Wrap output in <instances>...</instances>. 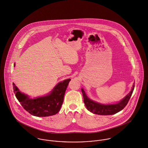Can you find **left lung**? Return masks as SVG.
<instances>
[{"label": "left lung", "mask_w": 148, "mask_h": 148, "mask_svg": "<svg viewBox=\"0 0 148 148\" xmlns=\"http://www.w3.org/2000/svg\"><path fill=\"white\" fill-rule=\"evenodd\" d=\"M134 88V85H133L132 90L128 95L118 103L113 105H102L97 103L89 99L84 89H82L81 90L83 94L84 103L88 110L94 114L98 115H112L120 112L126 106L132 96Z\"/></svg>", "instance_id": "obj_1"}]
</instances>
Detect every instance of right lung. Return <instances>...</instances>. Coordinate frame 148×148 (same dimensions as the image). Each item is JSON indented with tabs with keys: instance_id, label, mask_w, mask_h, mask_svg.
Segmentation results:
<instances>
[{
	"instance_id": "add662e5",
	"label": "right lung",
	"mask_w": 148,
	"mask_h": 148,
	"mask_svg": "<svg viewBox=\"0 0 148 148\" xmlns=\"http://www.w3.org/2000/svg\"><path fill=\"white\" fill-rule=\"evenodd\" d=\"M70 80L67 79L59 82L49 95L33 99L21 93L14 83L12 85L16 98L27 112L34 116L47 117L54 115L59 112Z\"/></svg>"
}]
</instances>
